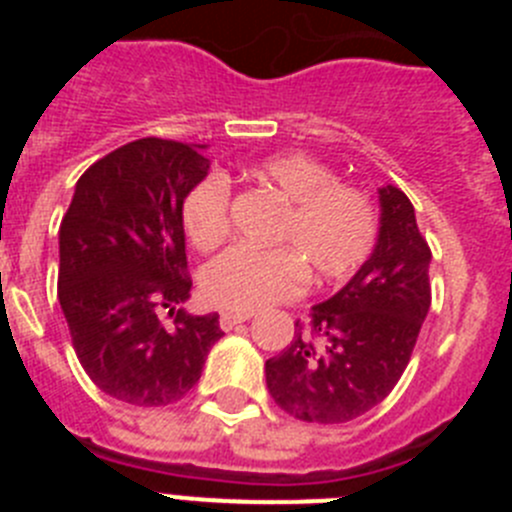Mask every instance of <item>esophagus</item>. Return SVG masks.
<instances>
[{
	"instance_id": "34e87169",
	"label": "esophagus",
	"mask_w": 512,
	"mask_h": 512,
	"mask_svg": "<svg viewBox=\"0 0 512 512\" xmlns=\"http://www.w3.org/2000/svg\"><path fill=\"white\" fill-rule=\"evenodd\" d=\"M246 320H251V312H233V310L220 312V328L223 330H233L235 325L246 323Z\"/></svg>"
}]
</instances>
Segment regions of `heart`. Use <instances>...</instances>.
Instances as JSON below:
<instances>
[{"instance_id": "obj_1", "label": "heart", "mask_w": 512, "mask_h": 512, "mask_svg": "<svg viewBox=\"0 0 512 512\" xmlns=\"http://www.w3.org/2000/svg\"><path fill=\"white\" fill-rule=\"evenodd\" d=\"M253 176L289 202L274 241L279 248L233 246L210 261L202 292L217 307L253 312L300 295L307 274L320 284L343 282L372 259L379 212L372 194L338 182L336 171L307 153H274ZM189 241L210 251L230 230V182L210 171L182 202Z\"/></svg>"}]
</instances>
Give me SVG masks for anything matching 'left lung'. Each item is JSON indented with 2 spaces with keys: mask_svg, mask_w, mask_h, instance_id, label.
I'll return each mask as SVG.
<instances>
[{
  "mask_svg": "<svg viewBox=\"0 0 512 512\" xmlns=\"http://www.w3.org/2000/svg\"><path fill=\"white\" fill-rule=\"evenodd\" d=\"M382 228L356 277L297 320L295 338L266 361L279 408L305 423H348L369 413L400 382L431 307V248L402 189H379Z\"/></svg>",
  "mask_w": 512,
  "mask_h": 512,
  "instance_id": "1",
  "label": "left lung"
}]
</instances>
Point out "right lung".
Returning <instances> with one entry per match:
<instances>
[{"instance_id":"1","label":"right lung","mask_w":512,"mask_h":512,"mask_svg":"<svg viewBox=\"0 0 512 512\" xmlns=\"http://www.w3.org/2000/svg\"><path fill=\"white\" fill-rule=\"evenodd\" d=\"M200 148L140 138L94 161L58 230V302L84 372L138 408L182 400L200 382L220 315L174 305L192 292L182 202L205 179ZM170 307L171 324L157 318Z\"/></svg>"}]
</instances>
